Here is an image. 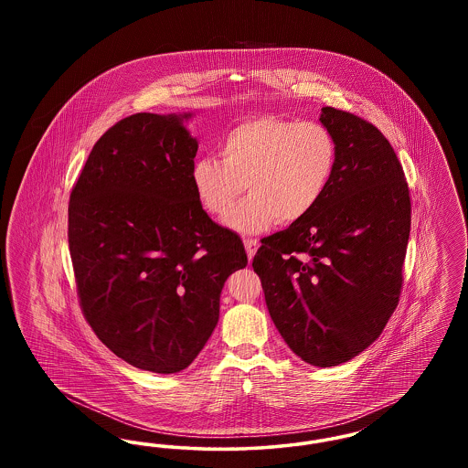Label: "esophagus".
<instances>
[{"mask_svg": "<svg viewBox=\"0 0 468 468\" xmlns=\"http://www.w3.org/2000/svg\"><path fill=\"white\" fill-rule=\"evenodd\" d=\"M244 245L249 260H252V258H254V254H256V250H258V247H260V242H258L256 239H245Z\"/></svg>", "mask_w": 468, "mask_h": 468, "instance_id": "1", "label": "esophagus"}]
</instances>
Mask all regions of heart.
I'll list each match as a JSON object with an SVG mask.
<instances>
[{
  "mask_svg": "<svg viewBox=\"0 0 468 468\" xmlns=\"http://www.w3.org/2000/svg\"><path fill=\"white\" fill-rule=\"evenodd\" d=\"M221 161L200 157L191 182L201 207L224 218L245 189V198L226 219L240 233H258L275 221L307 218L334 178L338 147L332 132L315 121L275 115L247 119L219 140Z\"/></svg>",
  "mask_w": 468,
  "mask_h": 468,
  "instance_id": "obj_1",
  "label": "heart"
}]
</instances>
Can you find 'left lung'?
<instances>
[{
	"instance_id": "obj_1",
	"label": "left lung",
	"mask_w": 468,
	"mask_h": 468,
	"mask_svg": "<svg viewBox=\"0 0 468 468\" xmlns=\"http://www.w3.org/2000/svg\"><path fill=\"white\" fill-rule=\"evenodd\" d=\"M319 121L336 140L334 178L307 218L261 240L252 268L291 351L335 367L365 351L399 305L410 197L372 122L334 107Z\"/></svg>"
}]
</instances>
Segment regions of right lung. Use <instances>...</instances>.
I'll use <instances>...</instances> for the list:
<instances>
[{
  "label": "right lung",
  "instance_id": "1",
  "mask_svg": "<svg viewBox=\"0 0 468 468\" xmlns=\"http://www.w3.org/2000/svg\"><path fill=\"white\" fill-rule=\"evenodd\" d=\"M191 113H134L94 144L68 205L80 309L115 356L176 374L219 321L226 279L247 265L237 233L197 198Z\"/></svg>",
  "mask_w": 468,
  "mask_h": 468
}]
</instances>
